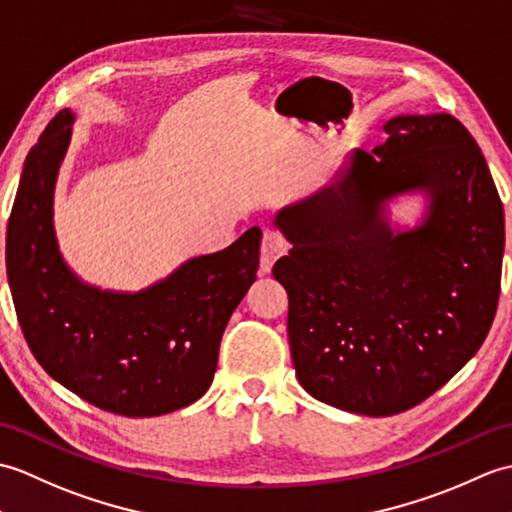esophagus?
I'll use <instances>...</instances> for the list:
<instances>
[{
	"label": "esophagus",
	"instance_id": "obj_1",
	"mask_svg": "<svg viewBox=\"0 0 512 512\" xmlns=\"http://www.w3.org/2000/svg\"><path fill=\"white\" fill-rule=\"evenodd\" d=\"M287 254V243L280 234L267 230L263 234V243H260V274H271V267H274L280 256Z\"/></svg>",
	"mask_w": 512,
	"mask_h": 512
}]
</instances>
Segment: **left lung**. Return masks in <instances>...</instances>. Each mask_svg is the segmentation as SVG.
I'll return each mask as SVG.
<instances>
[{
  "instance_id": "1",
  "label": "left lung",
  "mask_w": 512,
  "mask_h": 512,
  "mask_svg": "<svg viewBox=\"0 0 512 512\" xmlns=\"http://www.w3.org/2000/svg\"><path fill=\"white\" fill-rule=\"evenodd\" d=\"M381 133L271 219L291 243L274 276L298 381L366 416L410 410L480 350L504 258V208L471 133L449 113H403ZM405 196L424 199L414 226L391 219Z\"/></svg>"
}]
</instances>
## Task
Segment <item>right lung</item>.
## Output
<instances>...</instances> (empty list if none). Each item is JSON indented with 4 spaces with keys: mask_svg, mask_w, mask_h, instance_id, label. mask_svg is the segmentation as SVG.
Instances as JSON below:
<instances>
[{
    "mask_svg": "<svg viewBox=\"0 0 512 512\" xmlns=\"http://www.w3.org/2000/svg\"><path fill=\"white\" fill-rule=\"evenodd\" d=\"M76 113L63 109L32 146L6 232V274L19 326L43 370L100 410L144 418L201 399L217 372L234 309L254 285L260 227L188 258L140 291L89 285L54 230V188Z\"/></svg>",
    "mask_w": 512,
    "mask_h": 512,
    "instance_id": "obj_1",
    "label": "right lung"
}]
</instances>
